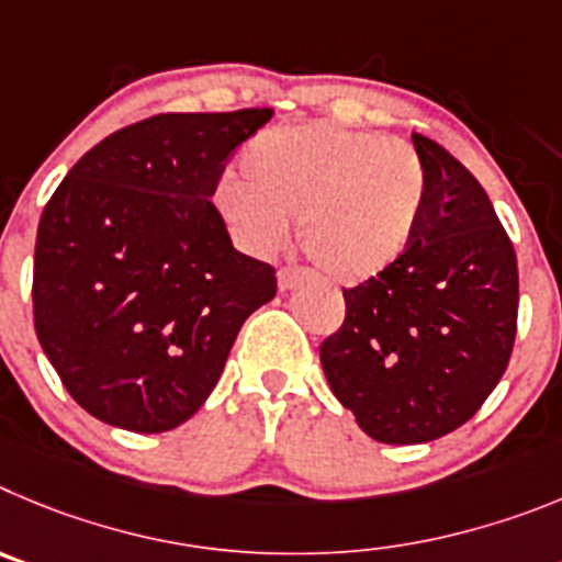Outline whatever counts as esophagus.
Returning <instances> with one entry per match:
<instances>
[{"label":"esophagus","mask_w":562,"mask_h":562,"mask_svg":"<svg viewBox=\"0 0 562 562\" xmlns=\"http://www.w3.org/2000/svg\"><path fill=\"white\" fill-rule=\"evenodd\" d=\"M305 280H307V274L300 269H282L280 277H277V282H280V291H293V288H300Z\"/></svg>","instance_id":"obj_1"}]
</instances>
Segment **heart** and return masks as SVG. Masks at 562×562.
<instances>
[{
	"label": "heart",
	"mask_w": 562,
	"mask_h": 562,
	"mask_svg": "<svg viewBox=\"0 0 562 562\" xmlns=\"http://www.w3.org/2000/svg\"><path fill=\"white\" fill-rule=\"evenodd\" d=\"M244 176L226 170L212 204L251 255H274L300 221L311 262L336 282H367L403 260L428 204L417 150L336 123L282 125L244 150Z\"/></svg>",
	"instance_id": "b5f03b06"
}]
</instances>
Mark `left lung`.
I'll return each mask as SVG.
<instances>
[{
    "instance_id": "8db88e82",
    "label": "left lung",
    "mask_w": 562,
    "mask_h": 562,
    "mask_svg": "<svg viewBox=\"0 0 562 562\" xmlns=\"http://www.w3.org/2000/svg\"><path fill=\"white\" fill-rule=\"evenodd\" d=\"M428 204L412 249L344 291V325L322 369L363 434L431 442L464 426L502 381L518 325V262L484 187L442 145L414 134Z\"/></svg>"
}]
</instances>
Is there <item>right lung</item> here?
I'll use <instances>...</instances> for the list:
<instances>
[{
	"instance_id": "obj_1",
	"label": "right lung",
	"mask_w": 562,
	"mask_h": 562,
	"mask_svg": "<svg viewBox=\"0 0 562 562\" xmlns=\"http://www.w3.org/2000/svg\"><path fill=\"white\" fill-rule=\"evenodd\" d=\"M271 114H156L114 131L44 206L35 336L92 417L136 434L181 426L246 318L274 300V269L232 246L210 201L226 159Z\"/></svg>"
}]
</instances>
